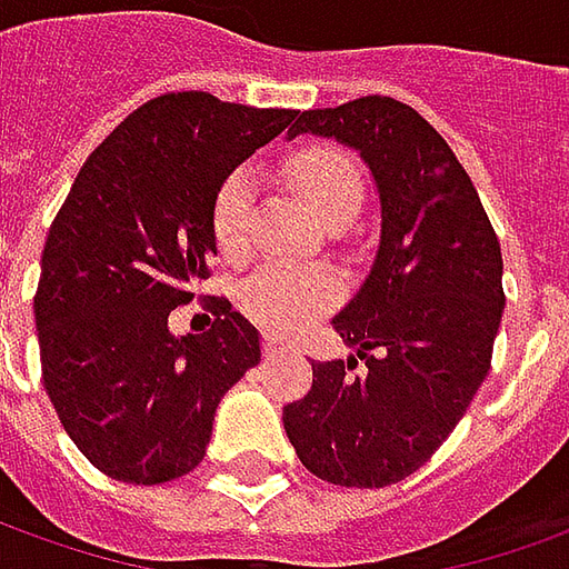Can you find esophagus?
I'll list each match as a JSON object with an SVG mask.
<instances>
[{"label": "esophagus", "instance_id": "obj_1", "mask_svg": "<svg viewBox=\"0 0 569 569\" xmlns=\"http://www.w3.org/2000/svg\"><path fill=\"white\" fill-rule=\"evenodd\" d=\"M288 350H291V347H288V343H281L278 337H266V343H262L266 359H278V356H284Z\"/></svg>", "mask_w": 569, "mask_h": 569}]
</instances>
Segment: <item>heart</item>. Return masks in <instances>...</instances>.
I'll use <instances>...</instances> for the list:
<instances>
[{
  "mask_svg": "<svg viewBox=\"0 0 569 569\" xmlns=\"http://www.w3.org/2000/svg\"><path fill=\"white\" fill-rule=\"evenodd\" d=\"M284 176L312 213L328 226H343L362 203V179L343 151L331 144H303L284 158ZM253 222V176L244 167L232 170L213 191L210 232L222 260H244ZM337 300V281L322 269L262 266L241 293L244 312L269 331L291 335L312 322Z\"/></svg>",
  "mask_w": 569,
  "mask_h": 569,
  "instance_id": "1",
  "label": "heart"
}]
</instances>
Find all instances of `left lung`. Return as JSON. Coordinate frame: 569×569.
Returning <instances> with one entry per match:
<instances>
[{"instance_id": "8db88e82", "label": "left lung", "mask_w": 569, "mask_h": 569, "mask_svg": "<svg viewBox=\"0 0 569 569\" xmlns=\"http://www.w3.org/2000/svg\"><path fill=\"white\" fill-rule=\"evenodd\" d=\"M300 132L362 154L381 194V244L335 316L366 371L356 359L312 362L284 430L316 477L381 489L440 449L487 378L505 309L501 247L456 151L409 104L356 98L297 113L291 136Z\"/></svg>"}]
</instances>
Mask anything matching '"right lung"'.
<instances>
[{
    "instance_id": "add662e5",
    "label": "right lung",
    "mask_w": 569,
    "mask_h": 569,
    "mask_svg": "<svg viewBox=\"0 0 569 569\" xmlns=\"http://www.w3.org/2000/svg\"><path fill=\"white\" fill-rule=\"evenodd\" d=\"M297 111L167 92L86 158L54 217L33 312L42 383L82 456L154 487L201 465L226 390L260 362V335L226 297L203 335L167 319L210 278L213 191Z\"/></svg>"
}]
</instances>
